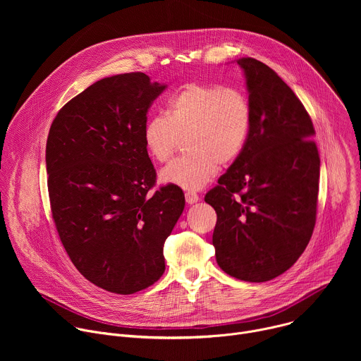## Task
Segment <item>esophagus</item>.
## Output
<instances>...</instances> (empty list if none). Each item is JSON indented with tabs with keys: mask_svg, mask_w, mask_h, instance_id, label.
<instances>
[{
	"mask_svg": "<svg viewBox=\"0 0 361 361\" xmlns=\"http://www.w3.org/2000/svg\"><path fill=\"white\" fill-rule=\"evenodd\" d=\"M198 200H200V197L197 195V192H192V191H187L185 192V201L188 204H195Z\"/></svg>",
	"mask_w": 361,
	"mask_h": 361,
	"instance_id": "esophagus-1",
	"label": "esophagus"
}]
</instances>
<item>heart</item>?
Wrapping results in <instances>:
<instances>
[{
	"instance_id": "1",
	"label": "heart",
	"mask_w": 361,
	"mask_h": 361,
	"mask_svg": "<svg viewBox=\"0 0 361 361\" xmlns=\"http://www.w3.org/2000/svg\"><path fill=\"white\" fill-rule=\"evenodd\" d=\"M251 128V107L237 88L190 82L167 102L166 116H152L142 128V141L154 161L166 163L187 138L185 156L160 173L166 184L200 190L238 159Z\"/></svg>"
}]
</instances>
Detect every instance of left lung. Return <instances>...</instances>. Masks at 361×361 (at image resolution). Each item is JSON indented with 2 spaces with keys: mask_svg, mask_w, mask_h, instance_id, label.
Masks as SVG:
<instances>
[{
  "mask_svg": "<svg viewBox=\"0 0 361 361\" xmlns=\"http://www.w3.org/2000/svg\"><path fill=\"white\" fill-rule=\"evenodd\" d=\"M237 64L251 128L238 159L204 200L217 213L213 245L220 269L263 283L287 271L312 238L320 157L312 118L293 90L259 60Z\"/></svg>",
  "mask_w": 361,
  "mask_h": 361,
  "instance_id": "left-lung-1",
  "label": "left lung"
}]
</instances>
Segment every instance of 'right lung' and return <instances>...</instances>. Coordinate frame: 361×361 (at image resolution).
I'll return each instance as SVG.
<instances>
[{
    "label": "right lung",
    "instance_id": "obj_1",
    "mask_svg": "<svg viewBox=\"0 0 361 361\" xmlns=\"http://www.w3.org/2000/svg\"><path fill=\"white\" fill-rule=\"evenodd\" d=\"M166 84L144 73L102 78L70 99L51 124L45 164L51 213L77 270L92 284L133 294L166 270L163 247L185 200L156 170L142 141Z\"/></svg>",
    "mask_w": 361,
    "mask_h": 361
}]
</instances>
